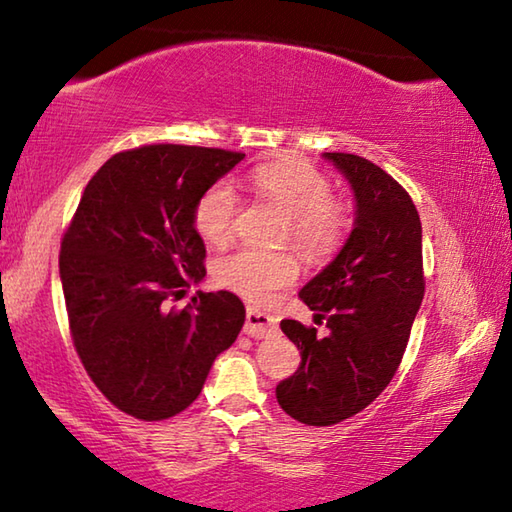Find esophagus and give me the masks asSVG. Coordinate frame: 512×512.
I'll return each mask as SVG.
<instances>
[{
  "mask_svg": "<svg viewBox=\"0 0 512 512\" xmlns=\"http://www.w3.org/2000/svg\"><path fill=\"white\" fill-rule=\"evenodd\" d=\"M244 332H246L248 336H255V339H264V336L277 332V320H275L273 316L264 314V311L248 307Z\"/></svg>",
  "mask_w": 512,
  "mask_h": 512,
  "instance_id": "esophagus-1",
  "label": "esophagus"
}]
</instances>
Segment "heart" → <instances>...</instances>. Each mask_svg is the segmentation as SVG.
<instances>
[{
  "label": "heart",
  "instance_id": "b5f03b06",
  "mask_svg": "<svg viewBox=\"0 0 512 512\" xmlns=\"http://www.w3.org/2000/svg\"><path fill=\"white\" fill-rule=\"evenodd\" d=\"M255 194L289 216L284 241H293L309 262H327L343 248L350 230V207L332 196L325 173L307 162L262 164L250 176ZM239 196L232 185L214 183L194 205V228L210 246H225L235 235ZM300 262L291 250L241 248L214 264V280L255 302H266L296 282Z\"/></svg>",
  "mask_w": 512,
  "mask_h": 512
}]
</instances>
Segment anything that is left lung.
<instances>
[{"instance_id":"left-lung-1","label":"left lung","mask_w":512,"mask_h":512,"mask_svg":"<svg viewBox=\"0 0 512 512\" xmlns=\"http://www.w3.org/2000/svg\"><path fill=\"white\" fill-rule=\"evenodd\" d=\"M323 158L350 183L357 216L341 253L300 291L329 334L282 320L302 361L275 388L282 409L311 427L352 418L391 384L424 296L422 225L406 189L359 155Z\"/></svg>"}]
</instances>
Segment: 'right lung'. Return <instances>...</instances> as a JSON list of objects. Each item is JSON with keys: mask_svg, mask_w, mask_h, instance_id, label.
I'll return each mask as SVG.
<instances>
[{"mask_svg": "<svg viewBox=\"0 0 512 512\" xmlns=\"http://www.w3.org/2000/svg\"><path fill=\"white\" fill-rule=\"evenodd\" d=\"M244 153L183 144L121 151L94 173L60 244L74 348L99 391L137 420L185 411L246 309L235 293L185 296L205 277L194 205Z\"/></svg>", "mask_w": 512, "mask_h": 512, "instance_id": "right-lung-1", "label": "right lung"}]
</instances>
